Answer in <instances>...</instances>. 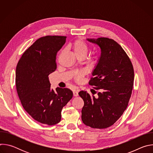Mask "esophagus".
<instances>
[{
    "label": "esophagus",
    "instance_id": "obj_1",
    "mask_svg": "<svg viewBox=\"0 0 153 153\" xmlns=\"http://www.w3.org/2000/svg\"><path fill=\"white\" fill-rule=\"evenodd\" d=\"M79 90H74V91H73V95H74V96H78V93H79Z\"/></svg>",
    "mask_w": 153,
    "mask_h": 153
}]
</instances>
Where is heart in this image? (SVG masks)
<instances>
[{"mask_svg": "<svg viewBox=\"0 0 153 153\" xmlns=\"http://www.w3.org/2000/svg\"><path fill=\"white\" fill-rule=\"evenodd\" d=\"M72 48L77 56L83 55L85 56L88 51V47L86 43L81 40H77L72 44Z\"/></svg>", "mask_w": 153, "mask_h": 153, "instance_id": "obj_1", "label": "heart"}]
</instances>
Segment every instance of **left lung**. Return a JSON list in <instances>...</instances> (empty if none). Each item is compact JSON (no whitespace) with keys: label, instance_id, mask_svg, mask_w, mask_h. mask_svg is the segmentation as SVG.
Returning a JSON list of instances; mask_svg holds the SVG:
<instances>
[{"label":"left lung","instance_id":"obj_1","mask_svg":"<svg viewBox=\"0 0 153 153\" xmlns=\"http://www.w3.org/2000/svg\"><path fill=\"white\" fill-rule=\"evenodd\" d=\"M100 48V56L89 84L96 86L98 97L81 91L82 120L86 126L103 129L113 125L127 108L132 93L134 73L133 65L122 47L106 37L86 39Z\"/></svg>","mask_w":153,"mask_h":153}]
</instances>
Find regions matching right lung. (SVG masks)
<instances>
[{
    "instance_id": "1",
    "label": "right lung",
    "mask_w": 153,
    "mask_h": 153,
    "mask_svg": "<svg viewBox=\"0 0 153 153\" xmlns=\"http://www.w3.org/2000/svg\"><path fill=\"white\" fill-rule=\"evenodd\" d=\"M66 38H39L24 52L16 67V85L22 105L35 120L48 125L60 121L63 107L73 97L68 88L51 89L48 77L56 69V54Z\"/></svg>"
}]
</instances>
